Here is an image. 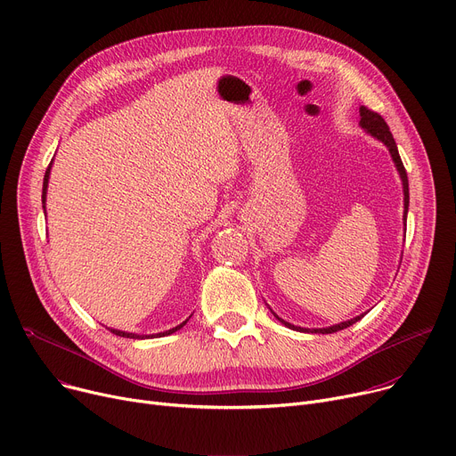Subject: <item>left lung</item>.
I'll use <instances>...</instances> for the list:
<instances>
[{
	"mask_svg": "<svg viewBox=\"0 0 456 456\" xmlns=\"http://www.w3.org/2000/svg\"><path fill=\"white\" fill-rule=\"evenodd\" d=\"M359 115H361L359 126H361L362 130H365L367 134H370L374 139L381 141V142L388 148L390 158H392L394 165H396V170H398V174H400V177H402V185H403V222L407 224V212H409V179H407V172H405V167H403V163H402V158H400V154H398L396 141H394V137H392V134H390L387 123H385L383 117H381L379 113H376V111H372V110H369V108H365V106H361V108H359ZM273 315H275L284 326H288V328H291V330H297V331H305V333H333V331L345 330V328L352 326L354 322L361 321L362 317L367 315V312L357 315V317H354V319H350V321H343V322H339V324H333V326H328V328H302V326H295V324H291V322L281 319L275 312H273Z\"/></svg>",
	"mask_w": 456,
	"mask_h": 456,
	"instance_id": "left-lung-1",
	"label": "left lung"
}]
</instances>
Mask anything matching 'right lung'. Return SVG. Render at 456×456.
Listing matches in <instances>:
<instances>
[{
	"instance_id": "right-lung-1",
	"label": "right lung",
	"mask_w": 456,
	"mask_h": 456,
	"mask_svg": "<svg viewBox=\"0 0 456 456\" xmlns=\"http://www.w3.org/2000/svg\"><path fill=\"white\" fill-rule=\"evenodd\" d=\"M51 167H53V161L49 163L47 170H45V175H44V189H42V205H44V212H45V198H47V185H49V174H51ZM191 319V317H189ZM187 319V321H189ZM187 321H183L181 324H177L175 328H170L167 331H159V333H151V336H139V333H130V331H123V330H115V328H108L111 333H115V336L118 338H130V339H151V338H165V336H170V333L177 331L179 328H183L187 324Z\"/></svg>"
}]
</instances>
